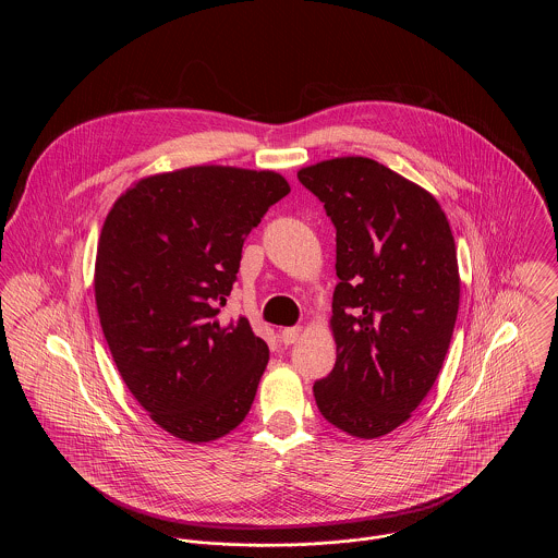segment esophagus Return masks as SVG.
Wrapping results in <instances>:
<instances>
[{"instance_id":"1","label":"esophagus","mask_w":558,"mask_h":558,"mask_svg":"<svg viewBox=\"0 0 558 558\" xmlns=\"http://www.w3.org/2000/svg\"><path fill=\"white\" fill-rule=\"evenodd\" d=\"M299 335H301V328H296V326H294V328H283L279 339H281L283 345H292V343L299 339Z\"/></svg>"}]
</instances>
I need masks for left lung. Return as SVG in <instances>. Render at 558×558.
<instances>
[{
  "label": "left lung",
  "instance_id": "obj_1",
  "mask_svg": "<svg viewBox=\"0 0 558 558\" xmlns=\"http://www.w3.org/2000/svg\"><path fill=\"white\" fill-rule=\"evenodd\" d=\"M299 180L337 232V361L314 385L322 416L356 438L393 432L438 378L460 307L456 242L438 202L389 167L322 160Z\"/></svg>",
  "mask_w": 558,
  "mask_h": 558
}]
</instances>
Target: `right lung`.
Segmentation results:
<instances>
[{
  "label": "right lung",
  "instance_id": "1",
  "mask_svg": "<svg viewBox=\"0 0 558 558\" xmlns=\"http://www.w3.org/2000/svg\"><path fill=\"white\" fill-rule=\"evenodd\" d=\"M288 193L275 171L202 165L140 180L105 219L100 326L129 391L175 438L217 440L255 399L268 345L248 319L217 316L244 239Z\"/></svg>",
  "mask_w": 558,
  "mask_h": 558
}]
</instances>
